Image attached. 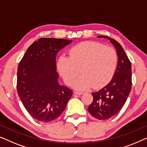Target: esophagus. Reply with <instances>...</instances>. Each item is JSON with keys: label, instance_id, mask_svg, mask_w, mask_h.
<instances>
[{"label": "esophagus", "instance_id": "34e87169", "mask_svg": "<svg viewBox=\"0 0 147 147\" xmlns=\"http://www.w3.org/2000/svg\"><path fill=\"white\" fill-rule=\"evenodd\" d=\"M74 93L75 94H78V95H81L83 94V92H78V91H74Z\"/></svg>", "mask_w": 147, "mask_h": 147}]
</instances>
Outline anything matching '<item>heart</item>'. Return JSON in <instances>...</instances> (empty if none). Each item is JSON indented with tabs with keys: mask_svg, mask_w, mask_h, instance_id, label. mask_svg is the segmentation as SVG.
Returning <instances> with one entry per match:
<instances>
[{
	"mask_svg": "<svg viewBox=\"0 0 147 147\" xmlns=\"http://www.w3.org/2000/svg\"><path fill=\"white\" fill-rule=\"evenodd\" d=\"M117 51L111 47L96 42H80L69 51V57L62 55L57 68L67 84H71L80 72L82 75L74 82L76 89L100 88L107 85L116 71Z\"/></svg>",
	"mask_w": 147,
	"mask_h": 147,
	"instance_id": "obj_1",
	"label": "heart"
}]
</instances>
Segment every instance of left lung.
Segmentation results:
<instances>
[{
	"instance_id": "1",
	"label": "left lung",
	"mask_w": 147,
	"mask_h": 147,
	"mask_svg": "<svg viewBox=\"0 0 147 147\" xmlns=\"http://www.w3.org/2000/svg\"><path fill=\"white\" fill-rule=\"evenodd\" d=\"M117 49L118 65L111 81L98 91L92 92L93 100L88 111L92 117L107 120L117 114L125 104L132 86L131 63L121 45L115 39L106 36Z\"/></svg>"
}]
</instances>
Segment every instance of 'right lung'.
Returning a JSON list of instances; mask_svg holds the SVG:
<instances>
[{"label": "right lung", "mask_w": 147, "mask_h": 147, "mask_svg": "<svg viewBox=\"0 0 147 147\" xmlns=\"http://www.w3.org/2000/svg\"><path fill=\"white\" fill-rule=\"evenodd\" d=\"M71 40L40 38L35 40L20 61L17 92L24 108L37 121L49 123L59 117L73 95L58 83L56 57Z\"/></svg>", "instance_id": "right-lung-1"}]
</instances>
